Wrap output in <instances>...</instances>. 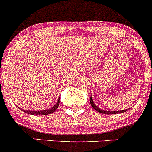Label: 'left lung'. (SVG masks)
I'll list each match as a JSON object with an SVG mask.
<instances>
[{"instance_id":"8db88e82","label":"left lung","mask_w":152,"mask_h":152,"mask_svg":"<svg viewBox=\"0 0 152 152\" xmlns=\"http://www.w3.org/2000/svg\"><path fill=\"white\" fill-rule=\"evenodd\" d=\"M90 103L91 104V106L93 107V108H94L95 110L98 112L100 113H103V114H117V113H124L126 111H127L129 109H125V110H117V111H114V110H102L100 109L98 106H96V104H95V103L94 102L93 99H92V96L91 95V97H90Z\"/></svg>"}]
</instances>
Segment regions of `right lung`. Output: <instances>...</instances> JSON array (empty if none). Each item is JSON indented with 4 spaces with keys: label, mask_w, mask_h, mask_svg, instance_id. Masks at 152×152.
I'll use <instances>...</instances> for the list:
<instances>
[{
    "label": "right lung",
    "mask_w": 152,
    "mask_h": 152,
    "mask_svg": "<svg viewBox=\"0 0 152 152\" xmlns=\"http://www.w3.org/2000/svg\"><path fill=\"white\" fill-rule=\"evenodd\" d=\"M59 103H60V97L58 98V99L57 102L56 103V104H55V105L53 106V107H50V108H49V109H47V110H23V109L20 108V107H19V108H20L22 111H24V112L26 113L31 114V115H48V114L53 113V112H55V110H56V109L58 108V107Z\"/></svg>",
    "instance_id": "add662e5"
}]
</instances>
